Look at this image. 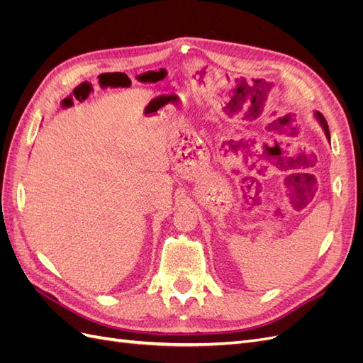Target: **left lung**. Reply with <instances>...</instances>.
Listing matches in <instances>:
<instances>
[{"mask_svg": "<svg viewBox=\"0 0 363 363\" xmlns=\"http://www.w3.org/2000/svg\"><path fill=\"white\" fill-rule=\"evenodd\" d=\"M315 115V118H316V121L318 123H320V125L323 127V131H324V135H325V138L328 139V142H330V133H328V125H327V123H325V119H324V116L320 113V112H315L313 113Z\"/></svg>", "mask_w": 363, "mask_h": 363, "instance_id": "8db88e82", "label": "left lung"}]
</instances>
